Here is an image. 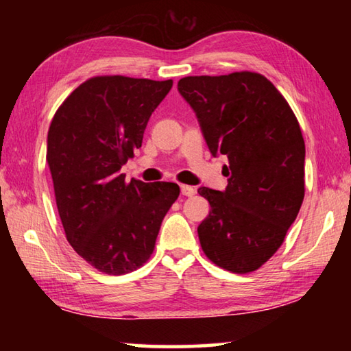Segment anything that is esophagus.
<instances>
[{"label": "esophagus", "mask_w": 351, "mask_h": 351, "mask_svg": "<svg viewBox=\"0 0 351 351\" xmlns=\"http://www.w3.org/2000/svg\"><path fill=\"white\" fill-rule=\"evenodd\" d=\"M181 193L184 197H193V195L197 193V190L192 186H187V184H181Z\"/></svg>", "instance_id": "obj_1"}]
</instances>
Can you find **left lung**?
Segmentation results:
<instances>
[{
  "mask_svg": "<svg viewBox=\"0 0 351 351\" xmlns=\"http://www.w3.org/2000/svg\"><path fill=\"white\" fill-rule=\"evenodd\" d=\"M178 91L197 114L212 156L224 154L228 187H199L210 212L198 226L207 258L237 274L282 246L305 197V142L272 83L257 73L192 75Z\"/></svg>",
  "mask_w": 351,
  "mask_h": 351,
  "instance_id": "8db88e82",
  "label": "left lung"
}]
</instances>
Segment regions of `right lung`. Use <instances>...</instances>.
Instances as JSON below:
<instances>
[{"label":"right lung","mask_w":351,"mask_h":351,"mask_svg":"<svg viewBox=\"0 0 351 351\" xmlns=\"http://www.w3.org/2000/svg\"><path fill=\"white\" fill-rule=\"evenodd\" d=\"M171 85L93 77L69 94L51 122L46 161L64 234L104 274H127L150 258L165 213L180 197L175 182H127L121 173Z\"/></svg>","instance_id":"right-lung-1"}]
</instances>
